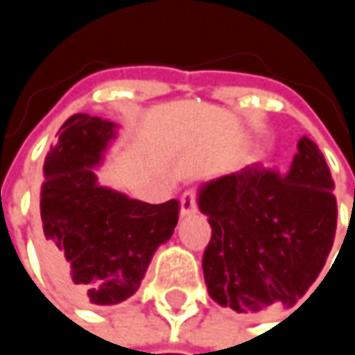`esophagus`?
<instances>
[{"instance_id": "1", "label": "esophagus", "mask_w": 355, "mask_h": 355, "mask_svg": "<svg viewBox=\"0 0 355 355\" xmlns=\"http://www.w3.org/2000/svg\"><path fill=\"white\" fill-rule=\"evenodd\" d=\"M197 211V191L195 189H189L180 195V214L182 216H189V214H195Z\"/></svg>"}]
</instances>
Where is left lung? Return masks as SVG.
<instances>
[{
    "mask_svg": "<svg viewBox=\"0 0 355 355\" xmlns=\"http://www.w3.org/2000/svg\"><path fill=\"white\" fill-rule=\"evenodd\" d=\"M199 209L211 239L203 252L209 296L236 313L294 306L315 284L337 228L333 178L319 146L300 137L286 175L250 164L205 182Z\"/></svg>",
    "mask_w": 355,
    "mask_h": 355,
    "instance_id": "left-lung-1",
    "label": "left lung"
}]
</instances>
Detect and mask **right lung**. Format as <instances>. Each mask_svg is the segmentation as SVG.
Here are the masks:
<instances>
[{
  "mask_svg": "<svg viewBox=\"0 0 355 355\" xmlns=\"http://www.w3.org/2000/svg\"><path fill=\"white\" fill-rule=\"evenodd\" d=\"M112 123L71 114L44 158L40 184V252L49 271L82 302L116 304L133 296L154 250L178 222L177 199L144 203L98 187V164Z\"/></svg>",
  "mask_w": 355,
  "mask_h": 355,
  "instance_id": "1",
  "label": "right lung"
}]
</instances>
